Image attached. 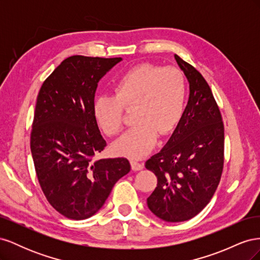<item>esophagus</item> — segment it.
Here are the masks:
<instances>
[{"label": "esophagus", "mask_w": 260, "mask_h": 260, "mask_svg": "<svg viewBox=\"0 0 260 260\" xmlns=\"http://www.w3.org/2000/svg\"><path fill=\"white\" fill-rule=\"evenodd\" d=\"M131 167H132V170L139 171V170H141V169H143L144 165H143V162H140V161H138V160H136V159H132V160H131Z\"/></svg>", "instance_id": "34e87169"}]
</instances>
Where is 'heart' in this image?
I'll use <instances>...</instances> for the list:
<instances>
[{"label": "heart", "instance_id": "1", "mask_svg": "<svg viewBox=\"0 0 260 260\" xmlns=\"http://www.w3.org/2000/svg\"><path fill=\"white\" fill-rule=\"evenodd\" d=\"M185 103L184 76L176 67L143 64L128 70L115 84V95L101 94L93 103V114L107 136L123 127V113L135 107V127L114 143V151L130 158H141L152 151L160 136L175 130Z\"/></svg>", "mask_w": 260, "mask_h": 260}]
</instances>
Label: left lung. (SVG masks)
<instances>
[{
    "label": "left lung",
    "mask_w": 260,
    "mask_h": 260,
    "mask_svg": "<svg viewBox=\"0 0 260 260\" xmlns=\"http://www.w3.org/2000/svg\"><path fill=\"white\" fill-rule=\"evenodd\" d=\"M175 58L190 83V96L166 145L145 162L157 177L147 206L167 222L186 221L206 207L224 161V127L209 85L192 65Z\"/></svg>",
    "instance_id": "1"
}]
</instances>
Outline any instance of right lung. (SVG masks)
I'll return each mask as SVG.
<instances>
[{"label": "right lung", "instance_id": "add662e5", "mask_svg": "<svg viewBox=\"0 0 260 260\" xmlns=\"http://www.w3.org/2000/svg\"><path fill=\"white\" fill-rule=\"evenodd\" d=\"M121 57L74 55L46 78L36 104L30 148L46 200L66 218L82 220L101 209L129 160L94 159L106 141L93 114L99 81Z\"/></svg>", "mask_w": 260, "mask_h": 260}]
</instances>
